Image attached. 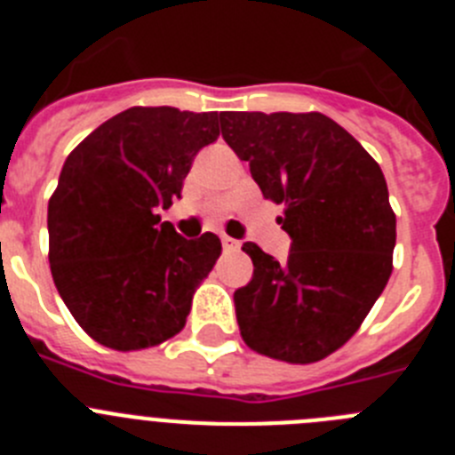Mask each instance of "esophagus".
Listing matches in <instances>:
<instances>
[{"label": "esophagus", "instance_id": "34e87169", "mask_svg": "<svg viewBox=\"0 0 455 455\" xmlns=\"http://www.w3.org/2000/svg\"><path fill=\"white\" fill-rule=\"evenodd\" d=\"M220 241H223V248H225V251H228V252L239 251V241L232 239V236H223V239H220Z\"/></svg>", "mask_w": 455, "mask_h": 455}]
</instances>
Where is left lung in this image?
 <instances>
[{"label":"left lung","mask_w":455,"mask_h":455,"mask_svg":"<svg viewBox=\"0 0 455 455\" xmlns=\"http://www.w3.org/2000/svg\"><path fill=\"white\" fill-rule=\"evenodd\" d=\"M225 143L283 204L287 262L246 241L252 280L235 291L252 351L291 364L319 363L363 325L392 275L396 216L373 156L328 116L220 111Z\"/></svg>","instance_id":"left-lung-1"}]
</instances>
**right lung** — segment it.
Instances as JSON below:
<instances>
[{"label": "right lung", "mask_w": 455, "mask_h": 455, "mask_svg": "<svg viewBox=\"0 0 455 455\" xmlns=\"http://www.w3.org/2000/svg\"><path fill=\"white\" fill-rule=\"evenodd\" d=\"M216 139V111L132 107L68 155L47 207L50 268L70 315L102 347H159L187 323L220 239H184L156 212L180 198L193 156Z\"/></svg>", "instance_id": "1"}]
</instances>
